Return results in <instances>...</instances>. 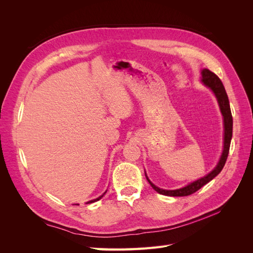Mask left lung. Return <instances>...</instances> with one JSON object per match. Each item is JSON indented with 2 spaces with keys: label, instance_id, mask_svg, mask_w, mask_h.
<instances>
[{
  "label": "left lung",
  "instance_id": "left-lung-1",
  "mask_svg": "<svg viewBox=\"0 0 253 253\" xmlns=\"http://www.w3.org/2000/svg\"><path fill=\"white\" fill-rule=\"evenodd\" d=\"M202 82L205 84L207 87H209L214 95H215L217 102L219 105V109L221 112V115L224 117V127H225V135H224V150L223 153H221V156L219 158V162L216 165V167L209 173L207 174L204 177L197 179L193 182L189 183L188 186L180 188V189H176V190H164L156 187L154 183H152L150 179L148 178L147 174H145V177H147L148 181L152 188L154 189L156 192L163 195L167 196H188L195 193L196 191L200 190L202 187H204L206 183H208L211 181L215 176H217L220 171L223 170V168L226 164V160L229 154V149H230V142L232 138V126H233V119H232V114L230 110V104H229V99L226 93V89L223 85V82L220 81V79L217 77V76L212 73L211 71L207 70V68H204L202 71Z\"/></svg>",
  "mask_w": 253,
  "mask_h": 253
}]
</instances>
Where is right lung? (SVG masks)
I'll use <instances>...</instances> for the list:
<instances>
[{
	"label": "right lung",
	"mask_w": 253,
	"mask_h": 253,
	"mask_svg": "<svg viewBox=\"0 0 253 253\" xmlns=\"http://www.w3.org/2000/svg\"><path fill=\"white\" fill-rule=\"evenodd\" d=\"M105 193H106V191H105V192H104V193H103V194H102L101 196H99L98 198H96V200H93V201H89V202H87L86 204H91V203H95V202H97V201H99V200H101V198L103 197V195H104Z\"/></svg>",
	"instance_id": "right-lung-1"
}]
</instances>
